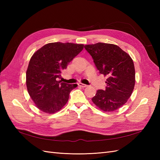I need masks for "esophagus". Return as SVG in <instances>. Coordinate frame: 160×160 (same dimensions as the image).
I'll use <instances>...</instances> for the list:
<instances>
[{"mask_svg": "<svg viewBox=\"0 0 160 160\" xmlns=\"http://www.w3.org/2000/svg\"><path fill=\"white\" fill-rule=\"evenodd\" d=\"M78 86L82 87V88H85V87H87V84H82V83H79V84H78Z\"/></svg>", "mask_w": 160, "mask_h": 160, "instance_id": "1", "label": "esophagus"}]
</instances>
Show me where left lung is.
Listing matches in <instances>:
<instances>
[{
	"mask_svg": "<svg viewBox=\"0 0 160 160\" xmlns=\"http://www.w3.org/2000/svg\"><path fill=\"white\" fill-rule=\"evenodd\" d=\"M98 70L108 77L105 90L99 89L93 102L104 111H113L127 102L133 91L135 73L133 61L120 47L98 42L84 45Z\"/></svg>",
	"mask_w": 160,
	"mask_h": 160,
	"instance_id": "left-lung-1",
	"label": "left lung"
}]
</instances>
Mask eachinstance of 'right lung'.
I'll use <instances>...</instances> for the list:
<instances>
[{"label":"right lung","mask_w":160,"mask_h":160,"mask_svg":"<svg viewBox=\"0 0 160 160\" xmlns=\"http://www.w3.org/2000/svg\"><path fill=\"white\" fill-rule=\"evenodd\" d=\"M83 48V45L57 42L47 44L33 53L27 70L26 84L30 97L40 110L54 113L66 104L70 92L78 85L61 82L58 79Z\"/></svg>","instance_id":"obj_1"}]
</instances>
